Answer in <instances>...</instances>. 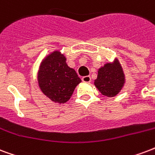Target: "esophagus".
<instances>
[{
	"label": "esophagus",
	"instance_id": "34e87169",
	"mask_svg": "<svg viewBox=\"0 0 155 155\" xmlns=\"http://www.w3.org/2000/svg\"><path fill=\"white\" fill-rule=\"evenodd\" d=\"M82 82H91V77L90 76H85L82 77Z\"/></svg>",
	"mask_w": 155,
	"mask_h": 155
}]
</instances>
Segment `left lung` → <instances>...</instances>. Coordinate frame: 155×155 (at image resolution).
Listing matches in <instances>:
<instances>
[{
  "label": "left lung",
  "mask_w": 155,
  "mask_h": 155,
  "mask_svg": "<svg viewBox=\"0 0 155 155\" xmlns=\"http://www.w3.org/2000/svg\"><path fill=\"white\" fill-rule=\"evenodd\" d=\"M126 82V78L117 58L113 62L104 64L98 69L94 84L99 91L107 97H114L120 92Z\"/></svg>",
  "instance_id": "left-lung-1"
}]
</instances>
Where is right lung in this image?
<instances>
[{"label": "right lung", "instance_id": "1", "mask_svg": "<svg viewBox=\"0 0 155 155\" xmlns=\"http://www.w3.org/2000/svg\"><path fill=\"white\" fill-rule=\"evenodd\" d=\"M82 82L76 71L68 67L66 57L55 50L44 57L38 72V82L41 92L55 104H65Z\"/></svg>", "mask_w": 155, "mask_h": 155}]
</instances>
